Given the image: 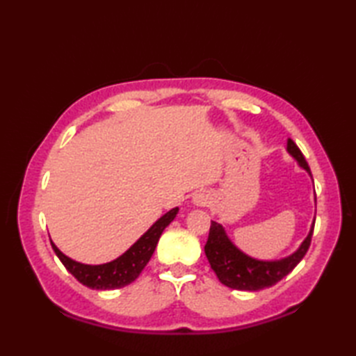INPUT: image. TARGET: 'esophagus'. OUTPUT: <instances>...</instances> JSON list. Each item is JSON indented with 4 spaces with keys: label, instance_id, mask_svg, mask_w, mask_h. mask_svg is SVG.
<instances>
[{
    "label": "esophagus",
    "instance_id": "esophagus-1",
    "mask_svg": "<svg viewBox=\"0 0 356 356\" xmlns=\"http://www.w3.org/2000/svg\"><path fill=\"white\" fill-rule=\"evenodd\" d=\"M193 202L195 203V205H207V203H208V195L203 194V193L195 194L194 197H193Z\"/></svg>",
    "mask_w": 356,
    "mask_h": 356
}]
</instances>
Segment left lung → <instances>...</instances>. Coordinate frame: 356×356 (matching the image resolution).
Segmentation results:
<instances>
[{"label": "left lung", "instance_id": "1", "mask_svg": "<svg viewBox=\"0 0 356 356\" xmlns=\"http://www.w3.org/2000/svg\"><path fill=\"white\" fill-rule=\"evenodd\" d=\"M286 149L298 162L301 168L311 174V168H309L306 159L297 147V143L292 139H287ZM315 218L307 237L293 254L280 260H257L241 252L232 243L220 223L211 222L209 236L205 245L207 259L211 264V269L216 272L222 284L237 291H260L264 289V287H270L278 283L280 280L289 274L301 261L309 246H311Z\"/></svg>", "mask_w": 356, "mask_h": 356}]
</instances>
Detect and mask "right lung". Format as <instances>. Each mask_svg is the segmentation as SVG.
Returning a JSON list of instances; mask_svg holds the SVG:
<instances>
[{
  "instance_id": "right-lung-1",
  "label": "right lung",
  "mask_w": 356,
  "mask_h": 356,
  "mask_svg": "<svg viewBox=\"0 0 356 356\" xmlns=\"http://www.w3.org/2000/svg\"><path fill=\"white\" fill-rule=\"evenodd\" d=\"M177 213L179 208L170 209L168 213L159 218V220L151 226V228L143 234L128 251L118 257L116 260L104 264H84L74 261L70 257H67L59 251L51 240L50 243L53 251L58 255V259L63 261L65 269L69 270L79 283L90 287V289L97 291L118 289V287L130 284L139 277L143 268H145L147 263L149 261L151 255H153L163 229L174 220V217L177 216Z\"/></svg>"
}]
</instances>
